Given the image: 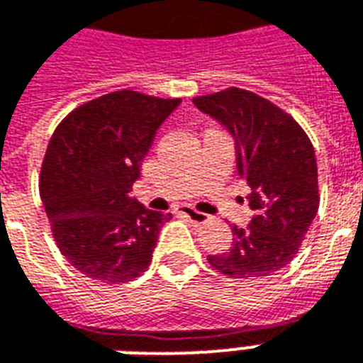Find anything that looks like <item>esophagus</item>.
Segmentation results:
<instances>
[{
  "label": "esophagus",
  "instance_id": "esophagus-1",
  "mask_svg": "<svg viewBox=\"0 0 363 363\" xmlns=\"http://www.w3.org/2000/svg\"><path fill=\"white\" fill-rule=\"evenodd\" d=\"M177 213L184 215V217H186L190 223H194V225H203V223L209 220V215L198 211V209H192V207H182V209H179Z\"/></svg>",
  "mask_w": 363,
  "mask_h": 363
}]
</instances>
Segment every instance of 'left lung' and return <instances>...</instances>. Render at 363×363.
I'll return each mask as SVG.
<instances>
[{
  "label": "left lung",
  "mask_w": 363,
  "mask_h": 363,
  "mask_svg": "<svg viewBox=\"0 0 363 363\" xmlns=\"http://www.w3.org/2000/svg\"><path fill=\"white\" fill-rule=\"evenodd\" d=\"M194 104L232 133L238 175L247 182L253 218L232 226V245L207 261L236 280L278 272L297 255L320 206L314 146L304 129L274 102L230 89L196 96Z\"/></svg>",
  "instance_id": "obj_1"
}]
</instances>
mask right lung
I'll return each mask as SVG.
<instances>
[{"label":"right lung","instance_id":"1","mask_svg":"<svg viewBox=\"0 0 363 363\" xmlns=\"http://www.w3.org/2000/svg\"><path fill=\"white\" fill-rule=\"evenodd\" d=\"M181 99L123 89L72 110L52 133L40 194L60 253L87 278L125 284L152 261L169 213L129 198L157 127Z\"/></svg>","mask_w":363,"mask_h":363}]
</instances>
